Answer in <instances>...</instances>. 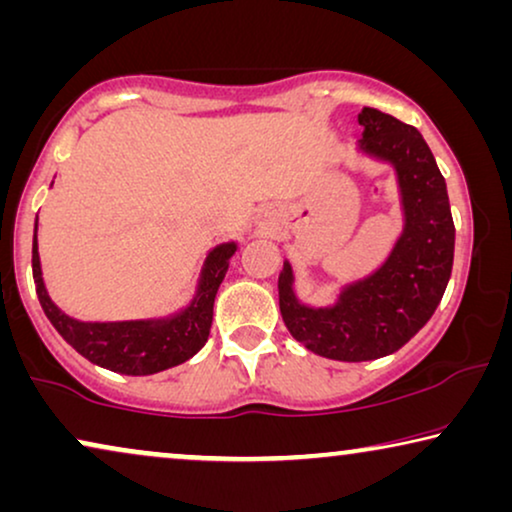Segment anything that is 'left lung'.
<instances>
[{
  "mask_svg": "<svg viewBox=\"0 0 512 512\" xmlns=\"http://www.w3.org/2000/svg\"><path fill=\"white\" fill-rule=\"evenodd\" d=\"M361 149L394 163L405 230L375 275L347 286L340 303L312 310L293 296V272L279 275V310L300 345L335 361H373L401 349L436 312L450 282L454 221L445 177L417 128L363 107Z\"/></svg>",
  "mask_w": 512,
  "mask_h": 512,
  "instance_id": "obj_1",
  "label": "left lung"
}]
</instances>
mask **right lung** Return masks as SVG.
<instances>
[{
	"label": "right lung",
	"instance_id": "1",
	"mask_svg": "<svg viewBox=\"0 0 512 512\" xmlns=\"http://www.w3.org/2000/svg\"><path fill=\"white\" fill-rule=\"evenodd\" d=\"M235 244H221L209 254L202 270L198 296L188 310L167 321H125V324H83L51 303L39 268L37 233L32 242V275L39 303L62 338L97 366L123 375H153L179 366L198 354L209 338L216 291L228 272Z\"/></svg>",
	"mask_w": 512,
	"mask_h": 512
}]
</instances>
